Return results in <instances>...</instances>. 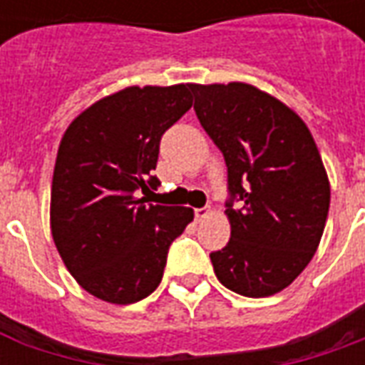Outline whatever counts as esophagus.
I'll list each match as a JSON object with an SVG mask.
<instances>
[{
	"label": "esophagus",
	"mask_w": 365,
	"mask_h": 365,
	"mask_svg": "<svg viewBox=\"0 0 365 365\" xmlns=\"http://www.w3.org/2000/svg\"><path fill=\"white\" fill-rule=\"evenodd\" d=\"M211 215V207H201V209H195V219L197 221H203Z\"/></svg>",
	"instance_id": "obj_1"
}]
</instances>
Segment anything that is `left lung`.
Here are the masks:
<instances>
[{"label":"left lung","mask_w":365,"mask_h":365,"mask_svg":"<svg viewBox=\"0 0 365 365\" xmlns=\"http://www.w3.org/2000/svg\"><path fill=\"white\" fill-rule=\"evenodd\" d=\"M191 91L229 174L230 240L211 252L215 274L238 295H274L321 242L330 185L319 148L297 113L254 86L191 83Z\"/></svg>","instance_id":"8db88e82"}]
</instances>
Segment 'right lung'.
Returning a JSON list of instances; mask_svg holds the SVG:
<instances>
[{
  "instance_id": "add662e5",
  "label": "right lung",
  "mask_w": 365,
  "mask_h": 365,
  "mask_svg": "<svg viewBox=\"0 0 365 365\" xmlns=\"http://www.w3.org/2000/svg\"><path fill=\"white\" fill-rule=\"evenodd\" d=\"M191 83L133 86L80 113L60 140L51 229L60 258L93 297L128 305L162 282L168 248L193 221L190 207L138 199L158 185L160 138L190 111Z\"/></svg>"
}]
</instances>
